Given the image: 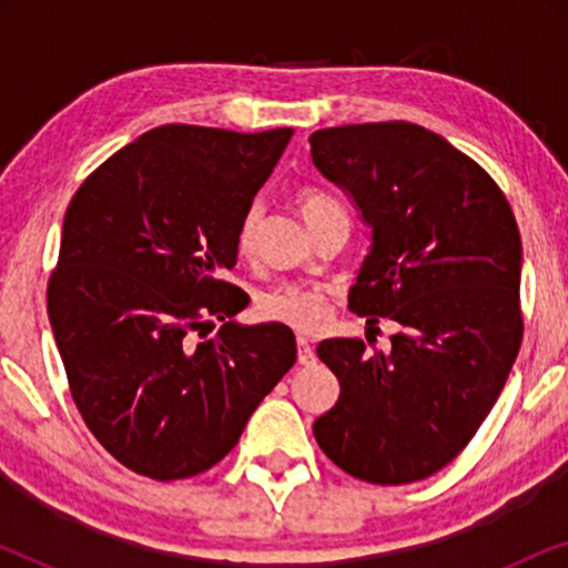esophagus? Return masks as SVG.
Segmentation results:
<instances>
[{"mask_svg": "<svg viewBox=\"0 0 568 568\" xmlns=\"http://www.w3.org/2000/svg\"><path fill=\"white\" fill-rule=\"evenodd\" d=\"M297 359H300V364H313L315 362V348L305 336L297 338Z\"/></svg>", "mask_w": 568, "mask_h": 568, "instance_id": "34e87169", "label": "esophagus"}]
</instances>
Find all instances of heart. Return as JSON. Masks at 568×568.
Wrapping results in <instances>:
<instances>
[{
    "instance_id": "1",
    "label": "heart",
    "mask_w": 568,
    "mask_h": 568,
    "mask_svg": "<svg viewBox=\"0 0 568 568\" xmlns=\"http://www.w3.org/2000/svg\"><path fill=\"white\" fill-rule=\"evenodd\" d=\"M338 206L328 193L307 189L297 193V209L300 214L305 216V222L313 220L315 214L325 212V209ZM255 227H258V212L251 209L245 214L243 224H240L237 232V245L240 251H251ZM258 315L263 321L290 325L294 331L310 333L317 331L325 323V315H328V300H325V292L321 286H307V284H282L268 294H263L258 302Z\"/></svg>"
}]
</instances>
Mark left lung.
<instances>
[{
  "label": "left lung",
  "mask_w": 568,
  "mask_h": 568,
  "mask_svg": "<svg viewBox=\"0 0 568 568\" xmlns=\"http://www.w3.org/2000/svg\"><path fill=\"white\" fill-rule=\"evenodd\" d=\"M310 152L372 230L348 310L400 325L387 352L362 338L317 346L341 395L315 439L348 476L414 484L476 437L517 359V220L478 162L416 123L321 129Z\"/></svg>",
  "instance_id": "obj_1"
}]
</instances>
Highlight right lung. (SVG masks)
Instances as JSON below:
<instances>
[{"label":"right lung","instance_id":"1","mask_svg":"<svg viewBox=\"0 0 568 568\" xmlns=\"http://www.w3.org/2000/svg\"><path fill=\"white\" fill-rule=\"evenodd\" d=\"M292 129L168 123L108 158L69 201L49 321L88 429L154 480L199 476L297 359L282 323L237 325L222 271ZM214 339L192 333L213 317Z\"/></svg>","mask_w":568,"mask_h":568}]
</instances>
